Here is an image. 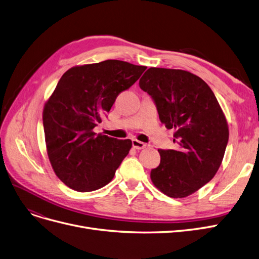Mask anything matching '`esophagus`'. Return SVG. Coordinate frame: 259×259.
I'll list each match as a JSON object with an SVG mask.
<instances>
[{
	"mask_svg": "<svg viewBox=\"0 0 259 259\" xmlns=\"http://www.w3.org/2000/svg\"><path fill=\"white\" fill-rule=\"evenodd\" d=\"M132 144H133V148L136 149V150H142L147 147V144L144 142H141L137 139H133L132 140Z\"/></svg>",
	"mask_w": 259,
	"mask_h": 259,
	"instance_id": "obj_1",
	"label": "esophagus"
}]
</instances>
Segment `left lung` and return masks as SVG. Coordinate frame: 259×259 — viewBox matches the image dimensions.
<instances>
[{"label":"left lung","instance_id":"obj_1","mask_svg":"<svg viewBox=\"0 0 259 259\" xmlns=\"http://www.w3.org/2000/svg\"><path fill=\"white\" fill-rule=\"evenodd\" d=\"M139 86L154 100L160 122L175 131L178 144L177 150H158L160 163L151 180L170 198H186L220 168L229 141L223 110L209 86L188 71L150 68Z\"/></svg>","mask_w":259,"mask_h":259}]
</instances>
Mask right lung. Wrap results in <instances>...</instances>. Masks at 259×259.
Wrapping results in <instances>:
<instances>
[{"instance_id": "1", "label": "right lung", "mask_w": 259, "mask_h": 259, "mask_svg": "<svg viewBox=\"0 0 259 259\" xmlns=\"http://www.w3.org/2000/svg\"><path fill=\"white\" fill-rule=\"evenodd\" d=\"M147 69L108 59L75 66L65 72L45 104L47 152L57 178L71 189L89 192L107 185L132 148L94 128L122 91Z\"/></svg>"}]
</instances>
